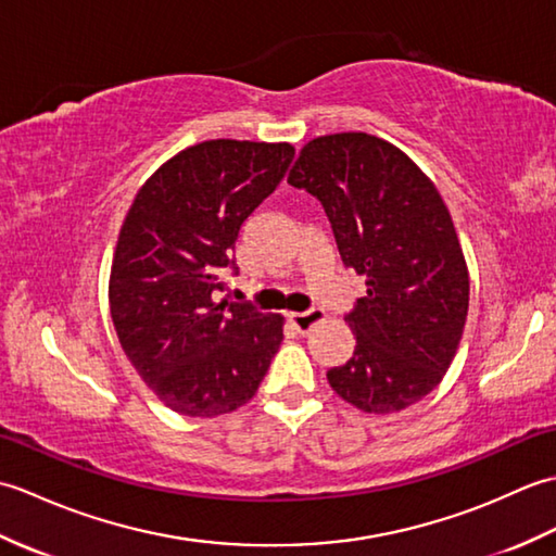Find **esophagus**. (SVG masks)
<instances>
[{
  "label": "esophagus",
  "instance_id": "obj_1",
  "mask_svg": "<svg viewBox=\"0 0 556 556\" xmlns=\"http://www.w3.org/2000/svg\"><path fill=\"white\" fill-rule=\"evenodd\" d=\"M323 315H325L323 308H308V311H303V313H291L289 315V323L296 327L301 334H305L313 325H317V323L323 320Z\"/></svg>",
  "mask_w": 556,
  "mask_h": 556
}]
</instances>
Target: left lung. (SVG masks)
Returning a JSON list of instances; mask_svg holds the SVG:
<instances>
[{
    "mask_svg": "<svg viewBox=\"0 0 556 556\" xmlns=\"http://www.w3.org/2000/svg\"><path fill=\"white\" fill-rule=\"evenodd\" d=\"M320 200L344 267L365 277L346 323L353 356L327 370L365 413L428 396L452 365L468 315V269L434 184L404 152L368 134L311 140L289 174Z\"/></svg>",
    "mask_w": 556,
    "mask_h": 556,
    "instance_id": "obj_1",
    "label": "left lung"
}]
</instances>
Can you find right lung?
<instances>
[{"label": "right lung", "instance_id": "obj_1", "mask_svg": "<svg viewBox=\"0 0 556 556\" xmlns=\"http://www.w3.org/2000/svg\"><path fill=\"white\" fill-rule=\"evenodd\" d=\"M289 143L205 140L140 188L116 243L110 308L122 349L164 406L215 418L248 404L281 344V317L215 303L241 224L285 179Z\"/></svg>", "mask_w": 556, "mask_h": 556}]
</instances>
